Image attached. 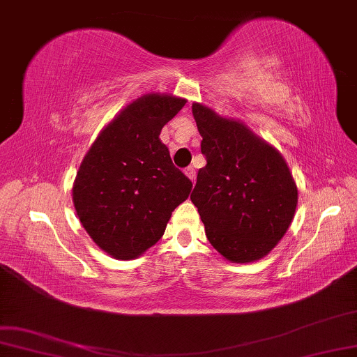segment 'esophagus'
<instances>
[{"instance_id": "esophagus-1", "label": "esophagus", "mask_w": 357, "mask_h": 357, "mask_svg": "<svg viewBox=\"0 0 357 357\" xmlns=\"http://www.w3.org/2000/svg\"><path fill=\"white\" fill-rule=\"evenodd\" d=\"M185 174H186V177H188L191 182L195 183V180H196V171H195V169L193 167H186L185 169Z\"/></svg>"}]
</instances>
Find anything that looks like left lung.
Listing matches in <instances>:
<instances>
[{
    "label": "left lung",
    "mask_w": 357,
    "mask_h": 357,
    "mask_svg": "<svg viewBox=\"0 0 357 357\" xmlns=\"http://www.w3.org/2000/svg\"><path fill=\"white\" fill-rule=\"evenodd\" d=\"M207 164L199 169L191 202L206 236L233 263L260 260L292 223L298 190L281 153L244 123L193 103Z\"/></svg>",
    "instance_id": "8db88e82"
}]
</instances>
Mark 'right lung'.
Returning <instances> with one entry per match:
<instances>
[{
  "instance_id": "obj_1",
  "label": "right lung",
  "mask_w": 357,
  "mask_h": 357,
  "mask_svg": "<svg viewBox=\"0 0 357 357\" xmlns=\"http://www.w3.org/2000/svg\"><path fill=\"white\" fill-rule=\"evenodd\" d=\"M185 98L145 94L119 112L86 153L73 204L92 241L118 260H132L164 234L191 180L172 164L161 129Z\"/></svg>"
}]
</instances>
